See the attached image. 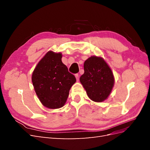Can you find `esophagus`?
Instances as JSON below:
<instances>
[{"label":"esophagus","instance_id":"esophagus-1","mask_svg":"<svg viewBox=\"0 0 150 150\" xmlns=\"http://www.w3.org/2000/svg\"><path fill=\"white\" fill-rule=\"evenodd\" d=\"M75 77H76V80L78 81L79 80V74H75Z\"/></svg>","mask_w":150,"mask_h":150}]
</instances>
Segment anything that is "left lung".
I'll return each mask as SVG.
<instances>
[{
    "instance_id": "obj_1",
    "label": "left lung",
    "mask_w": 150,
    "mask_h": 150,
    "mask_svg": "<svg viewBox=\"0 0 150 150\" xmlns=\"http://www.w3.org/2000/svg\"><path fill=\"white\" fill-rule=\"evenodd\" d=\"M84 70L80 82L88 97L94 102L106 100L115 84L111 68L102 57L94 56L85 61Z\"/></svg>"
}]
</instances>
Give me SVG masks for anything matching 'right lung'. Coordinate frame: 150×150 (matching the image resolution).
Segmentation results:
<instances>
[{"label": "right lung", "instance_id": "obj_1", "mask_svg": "<svg viewBox=\"0 0 150 150\" xmlns=\"http://www.w3.org/2000/svg\"><path fill=\"white\" fill-rule=\"evenodd\" d=\"M62 54L47 52L32 75L34 90L42 105L57 109L64 105L69 90L76 81L61 60Z\"/></svg>", "mask_w": 150, "mask_h": 150}]
</instances>
